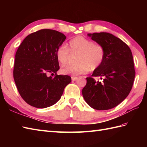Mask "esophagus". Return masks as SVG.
I'll return each instance as SVG.
<instances>
[{
	"label": "esophagus",
	"instance_id": "1",
	"mask_svg": "<svg viewBox=\"0 0 147 147\" xmlns=\"http://www.w3.org/2000/svg\"><path fill=\"white\" fill-rule=\"evenodd\" d=\"M78 79V77H75V76H72L71 77V80L72 81H76Z\"/></svg>",
	"mask_w": 147,
	"mask_h": 147
}]
</instances>
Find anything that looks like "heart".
Here are the masks:
<instances>
[{"mask_svg":"<svg viewBox=\"0 0 147 147\" xmlns=\"http://www.w3.org/2000/svg\"><path fill=\"white\" fill-rule=\"evenodd\" d=\"M69 52L78 54L77 64L63 67L61 70L62 74L76 76L85 74L89 70L94 71L100 66L105 57V50L102 45L83 36L71 39L68 43V49L64 45L59 47L56 57L62 65L67 63Z\"/></svg>","mask_w":147,"mask_h":147,"instance_id":"b5f03b06","label":"heart"}]
</instances>
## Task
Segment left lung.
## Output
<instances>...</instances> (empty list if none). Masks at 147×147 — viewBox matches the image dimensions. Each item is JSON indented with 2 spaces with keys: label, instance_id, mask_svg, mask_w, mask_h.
I'll return each mask as SVG.
<instances>
[{
  "label": "left lung",
  "instance_id": "1",
  "mask_svg": "<svg viewBox=\"0 0 147 147\" xmlns=\"http://www.w3.org/2000/svg\"><path fill=\"white\" fill-rule=\"evenodd\" d=\"M93 41L103 46L105 57L102 64L86 78L82 90L86 102L96 110H108L125 99L131 91L135 76L132 52L123 40L112 34L88 33ZM103 78L96 82L93 77Z\"/></svg>",
  "mask_w": 147,
  "mask_h": 147
}]
</instances>
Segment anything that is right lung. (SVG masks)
<instances>
[{
	"label": "right lung",
	"instance_id": "add662e5",
	"mask_svg": "<svg viewBox=\"0 0 147 147\" xmlns=\"http://www.w3.org/2000/svg\"><path fill=\"white\" fill-rule=\"evenodd\" d=\"M65 38L57 31L40 30L28 35L17 50L14 80L21 97L33 107L42 109L55 104L71 82L69 76L57 74L56 51Z\"/></svg>",
	"mask_w": 147,
	"mask_h": 147
}]
</instances>
